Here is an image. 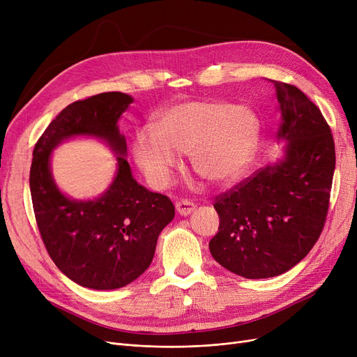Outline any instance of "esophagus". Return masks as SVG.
Listing matches in <instances>:
<instances>
[{"label":"esophagus","instance_id":"esophagus-1","mask_svg":"<svg viewBox=\"0 0 357 357\" xmlns=\"http://www.w3.org/2000/svg\"><path fill=\"white\" fill-rule=\"evenodd\" d=\"M175 208H176V211H178L179 215L186 217V215H190V214L195 210V204L191 202V201L183 199V201H178V202L175 204Z\"/></svg>","mask_w":357,"mask_h":357}]
</instances>
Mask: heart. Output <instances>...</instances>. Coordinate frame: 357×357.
Returning a JSON list of instances; mask_svg holds the SVG:
<instances>
[{
	"instance_id": "obj_1",
	"label": "heart",
	"mask_w": 357,
	"mask_h": 357,
	"mask_svg": "<svg viewBox=\"0 0 357 357\" xmlns=\"http://www.w3.org/2000/svg\"><path fill=\"white\" fill-rule=\"evenodd\" d=\"M260 120L248 105L215 100L179 102L163 109L155 126L140 128L133 140L139 167L155 186L171 181L190 153L194 171L211 183L237 181L255 160Z\"/></svg>"
}]
</instances>
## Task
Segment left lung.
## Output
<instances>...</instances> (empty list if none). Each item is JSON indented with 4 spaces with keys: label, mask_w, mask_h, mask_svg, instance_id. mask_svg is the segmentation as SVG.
Here are the masks:
<instances>
[{
    "label": "left lung",
    "mask_w": 357,
    "mask_h": 357,
    "mask_svg": "<svg viewBox=\"0 0 357 357\" xmlns=\"http://www.w3.org/2000/svg\"><path fill=\"white\" fill-rule=\"evenodd\" d=\"M272 84L282 155L215 199L220 227L208 245L222 268L248 279L282 275L308 255L324 227L335 167L321 111L296 86Z\"/></svg>",
    "instance_id": "8db88e82"
}]
</instances>
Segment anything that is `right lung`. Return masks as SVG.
<instances>
[{
    "label": "right lung",
    "instance_id": "add662e5",
    "mask_svg": "<svg viewBox=\"0 0 357 357\" xmlns=\"http://www.w3.org/2000/svg\"><path fill=\"white\" fill-rule=\"evenodd\" d=\"M133 97L102 92L63 108L36 143L30 192L45 246L70 280L91 289H117L137 279L152 264L160 231L175 217L166 195L149 191L131 174L119 120ZM93 137L118 158L109 188L91 200L65 195L51 174V152L66 139Z\"/></svg>",
    "mask_w": 357,
    "mask_h": 357
}]
</instances>
